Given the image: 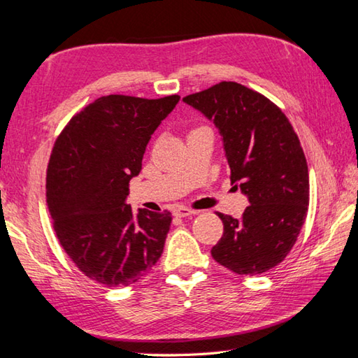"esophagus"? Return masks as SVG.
I'll use <instances>...</instances> for the list:
<instances>
[{
    "label": "esophagus",
    "instance_id": "1",
    "mask_svg": "<svg viewBox=\"0 0 358 358\" xmlns=\"http://www.w3.org/2000/svg\"><path fill=\"white\" fill-rule=\"evenodd\" d=\"M198 213H199L198 210H193V208H188V207H176L173 210V215L178 216V217L193 216V215H198Z\"/></svg>",
    "mask_w": 358,
    "mask_h": 358
}]
</instances>
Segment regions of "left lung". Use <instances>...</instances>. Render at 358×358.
I'll use <instances>...</instances> for the list:
<instances>
[{"instance_id":"obj_1","label":"left lung","mask_w":358,"mask_h":358,"mask_svg":"<svg viewBox=\"0 0 358 358\" xmlns=\"http://www.w3.org/2000/svg\"><path fill=\"white\" fill-rule=\"evenodd\" d=\"M184 101L220 128L231 184L250 201L239 220L216 213L224 233L211 257L238 275L271 271L295 245L308 216L309 171L300 138L273 101L236 82Z\"/></svg>"}]
</instances>
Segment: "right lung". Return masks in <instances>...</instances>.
Here are the masks:
<instances>
[{"label": "right lung", "mask_w": 358, "mask_h": 358, "mask_svg": "<svg viewBox=\"0 0 358 358\" xmlns=\"http://www.w3.org/2000/svg\"><path fill=\"white\" fill-rule=\"evenodd\" d=\"M100 97L72 117L48 164L46 199L58 243L80 272L106 287L142 280L164 252L171 213L125 203L151 134L179 101Z\"/></svg>", "instance_id": "add662e5"}]
</instances>
